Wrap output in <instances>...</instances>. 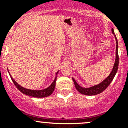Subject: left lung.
<instances>
[{
    "instance_id": "8db88e82",
    "label": "left lung",
    "mask_w": 128,
    "mask_h": 128,
    "mask_svg": "<svg viewBox=\"0 0 128 128\" xmlns=\"http://www.w3.org/2000/svg\"><path fill=\"white\" fill-rule=\"evenodd\" d=\"M112 32L114 36V38L116 40V58H115V61H114V66L113 67V69H112V72L110 74L109 76L105 78L104 80L102 82H100V84L97 85H95V86H92V87H82L80 86L77 84V82H76V80L72 77V80H73V82L74 83L75 87H76V89L79 92L80 94H84V95H97V94H100V93L102 92L103 91H104L107 87H108L110 83L112 82V81L113 80V79L114 78V76H115L116 74L117 70H118V64H119V57H118V40H117L116 36L114 34V30H113V28H112Z\"/></svg>"
}]
</instances>
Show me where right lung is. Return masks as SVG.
Instances as JSON below:
<instances>
[{"label": "right lung", "instance_id": "right-lung-1", "mask_svg": "<svg viewBox=\"0 0 128 128\" xmlns=\"http://www.w3.org/2000/svg\"><path fill=\"white\" fill-rule=\"evenodd\" d=\"M8 70V69H7ZM59 70H58V72L56 73V76H55V78L54 79L52 83L47 88L42 89V90H31V89H28L23 87L22 86H21L20 85H19L15 80L13 78V77H12L11 75H10V72H9L8 70V72L10 75V77H11L12 80L13 81L14 84H15V86H16V87L22 93L24 94V95H28V96H33V97H36V98H43V97H46V96H50V95L52 94V92L54 90L55 86H56V78H57V75H58V72Z\"/></svg>", "mask_w": 128, "mask_h": 128}]
</instances>
